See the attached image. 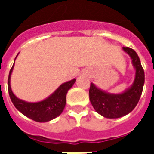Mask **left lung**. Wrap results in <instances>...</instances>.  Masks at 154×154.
I'll return each mask as SVG.
<instances>
[{
    "instance_id": "obj_1",
    "label": "left lung",
    "mask_w": 154,
    "mask_h": 154,
    "mask_svg": "<svg viewBox=\"0 0 154 154\" xmlns=\"http://www.w3.org/2000/svg\"><path fill=\"white\" fill-rule=\"evenodd\" d=\"M129 54L134 67L135 78L132 87L121 94H110L91 83L89 90L90 101L97 113L106 118L116 119L130 113L139 102L144 84V71L136 52L129 47H123Z\"/></svg>"
}]
</instances>
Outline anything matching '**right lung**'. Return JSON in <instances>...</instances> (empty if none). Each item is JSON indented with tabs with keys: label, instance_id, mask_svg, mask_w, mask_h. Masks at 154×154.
<instances>
[{
	"label": "right lung",
	"instance_id": "1",
	"mask_svg": "<svg viewBox=\"0 0 154 154\" xmlns=\"http://www.w3.org/2000/svg\"><path fill=\"white\" fill-rule=\"evenodd\" d=\"M17 57V56H16ZM14 67V64L10 71L8 77V91L12 103L17 110L24 116L37 122H48L54 119L63 112L66 105V96L67 91L73 86L76 79L62 84L50 97L39 102H26L15 97L11 88V75Z\"/></svg>",
	"mask_w": 154,
	"mask_h": 154
}]
</instances>
